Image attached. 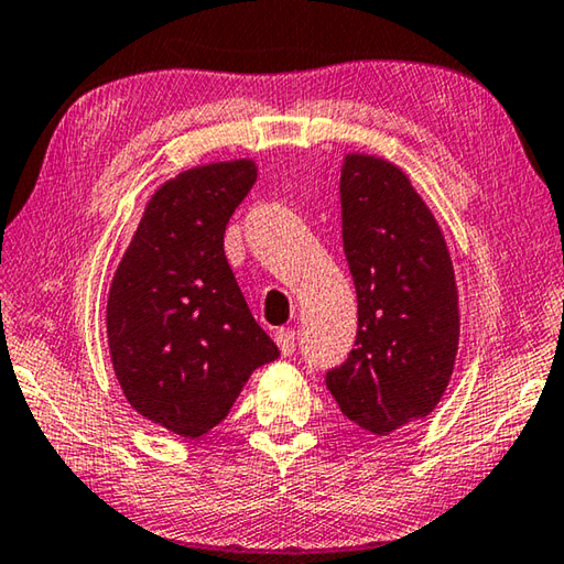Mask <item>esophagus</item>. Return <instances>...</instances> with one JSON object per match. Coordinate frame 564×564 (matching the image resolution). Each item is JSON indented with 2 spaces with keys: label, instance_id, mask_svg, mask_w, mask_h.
Instances as JSON below:
<instances>
[{
  "label": "esophagus",
  "instance_id": "34e87169",
  "mask_svg": "<svg viewBox=\"0 0 564 564\" xmlns=\"http://www.w3.org/2000/svg\"><path fill=\"white\" fill-rule=\"evenodd\" d=\"M274 341H276V347H280L284 357H292L294 344H297V334H294L292 329H280L274 334Z\"/></svg>",
  "mask_w": 564,
  "mask_h": 564
}]
</instances>
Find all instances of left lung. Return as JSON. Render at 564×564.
Masks as SVG:
<instances>
[{"label":"left lung","instance_id":"obj_1","mask_svg":"<svg viewBox=\"0 0 564 564\" xmlns=\"http://www.w3.org/2000/svg\"><path fill=\"white\" fill-rule=\"evenodd\" d=\"M339 195L359 329L327 389L349 421L389 436L446 393L460 337L456 274L436 217L399 165L349 153Z\"/></svg>","mask_w":564,"mask_h":564}]
</instances>
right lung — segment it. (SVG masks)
<instances>
[{"instance_id": "obj_1", "label": "right lung", "mask_w": 564, "mask_h": 564, "mask_svg": "<svg viewBox=\"0 0 564 564\" xmlns=\"http://www.w3.org/2000/svg\"><path fill=\"white\" fill-rule=\"evenodd\" d=\"M254 181V161L240 158L163 183L108 292V349L128 403L183 438L215 429L250 373L280 357L223 247L225 227Z\"/></svg>"}]
</instances>
